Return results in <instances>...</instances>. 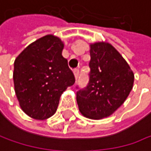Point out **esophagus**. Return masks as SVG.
Here are the masks:
<instances>
[{"label": "esophagus", "mask_w": 151, "mask_h": 151, "mask_svg": "<svg viewBox=\"0 0 151 151\" xmlns=\"http://www.w3.org/2000/svg\"><path fill=\"white\" fill-rule=\"evenodd\" d=\"M73 73H74V76H75V79H77L79 77V74H80V70L79 69H75L73 70Z\"/></svg>", "instance_id": "obj_1"}]
</instances>
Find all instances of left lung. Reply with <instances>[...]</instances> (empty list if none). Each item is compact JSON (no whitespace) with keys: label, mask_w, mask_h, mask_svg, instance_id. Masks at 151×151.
Instances as JSON below:
<instances>
[{"label":"left lung","mask_w":151,"mask_h":151,"mask_svg":"<svg viewBox=\"0 0 151 151\" xmlns=\"http://www.w3.org/2000/svg\"><path fill=\"white\" fill-rule=\"evenodd\" d=\"M90 79L88 87L77 92L81 113L90 119L113 114L133 89L134 74L121 54L109 42L90 44Z\"/></svg>","instance_id":"1"}]
</instances>
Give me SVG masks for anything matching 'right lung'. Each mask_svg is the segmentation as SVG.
<instances>
[{
  "label": "right lung",
  "mask_w": 151,
  "mask_h": 151,
  "mask_svg": "<svg viewBox=\"0 0 151 151\" xmlns=\"http://www.w3.org/2000/svg\"><path fill=\"white\" fill-rule=\"evenodd\" d=\"M63 47L60 38L47 34L28 45L15 59V93L22 111L34 119L53 116L60 96L75 82L62 55Z\"/></svg>",
  "instance_id": "add662e5"
}]
</instances>
